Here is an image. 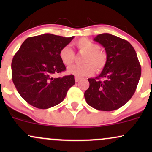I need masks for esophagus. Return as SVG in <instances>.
I'll use <instances>...</instances> for the list:
<instances>
[{
	"label": "esophagus",
	"mask_w": 152,
	"mask_h": 152,
	"mask_svg": "<svg viewBox=\"0 0 152 152\" xmlns=\"http://www.w3.org/2000/svg\"><path fill=\"white\" fill-rule=\"evenodd\" d=\"M81 79V77H78V76H75V81L76 82H78Z\"/></svg>",
	"instance_id": "34e87169"
}]
</instances>
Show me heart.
Segmentation results:
<instances>
[{"instance_id": "obj_1", "label": "heart", "mask_w": 152, "mask_h": 152, "mask_svg": "<svg viewBox=\"0 0 152 152\" xmlns=\"http://www.w3.org/2000/svg\"><path fill=\"white\" fill-rule=\"evenodd\" d=\"M74 45L80 53H84L82 59V62L84 64L69 66L67 69L69 74L76 76H87L93 74L95 69L97 72L103 70L107 62V54L100 49L99 44L88 38H82L75 41ZM58 56L65 66L72 64L75 58L74 52L68 46L61 48Z\"/></svg>"}]
</instances>
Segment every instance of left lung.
<instances>
[{"mask_svg":"<svg viewBox=\"0 0 152 152\" xmlns=\"http://www.w3.org/2000/svg\"><path fill=\"white\" fill-rule=\"evenodd\" d=\"M94 40L105 48L107 62L97 77L88 79L85 99L99 111H114L134 95L141 77V65L133 46L126 40L109 34H99Z\"/></svg>","mask_w":152,"mask_h":152,"instance_id":"1","label":"left lung"}]
</instances>
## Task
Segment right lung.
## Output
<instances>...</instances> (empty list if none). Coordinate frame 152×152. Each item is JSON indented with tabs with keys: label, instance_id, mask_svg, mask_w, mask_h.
<instances>
[{
	"label": "right lung",
	"instance_id": "obj_1",
	"mask_svg": "<svg viewBox=\"0 0 152 152\" xmlns=\"http://www.w3.org/2000/svg\"><path fill=\"white\" fill-rule=\"evenodd\" d=\"M73 38L50 34L29 37L13 56L12 80L20 96L31 106L46 109L58 105L75 84L74 75L56 77L66 70L59 51Z\"/></svg>",
	"mask_w": 152,
	"mask_h": 152
}]
</instances>
